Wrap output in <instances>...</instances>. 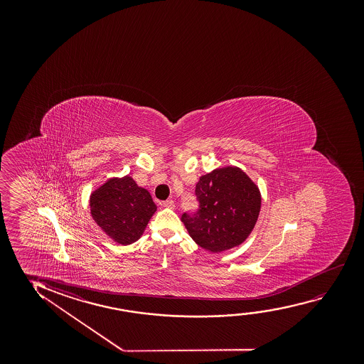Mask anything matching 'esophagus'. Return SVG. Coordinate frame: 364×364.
Returning <instances> with one entry per match:
<instances>
[{
    "label": "esophagus",
    "instance_id": "1",
    "mask_svg": "<svg viewBox=\"0 0 364 364\" xmlns=\"http://www.w3.org/2000/svg\"><path fill=\"white\" fill-rule=\"evenodd\" d=\"M161 205H163L164 208H168V209H175V203L173 200H166V201H164Z\"/></svg>",
    "mask_w": 364,
    "mask_h": 364
}]
</instances>
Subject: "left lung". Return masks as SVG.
Returning a JSON list of instances; mask_svg holds the SVG:
<instances>
[{
  "mask_svg": "<svg viewBox=\"0 0 364 364\" xmlns=\"http://www.w3.org/2000/svg\"><path fill=\"white\" fill-rule=\"evenodd\" d=\"M195 195L199 210L184 213L191 239L210 252H223L242 244L254 230L261 209L257 185L237 166H225L203 175Z\"/></svg>",
  "mask_w": 364,
  "mask_h": 364,
  "instance_id": "1",
  "label": "left lung"
}]
</instances>
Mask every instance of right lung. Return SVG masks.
Masks as SVG:
<instances>
[{
  "instance_id": "obj_1",
  "label": "right lung",
  "mask_w": 364,
  "mask_h": 364,
  "mask_svg": "<svg viewBox=\"0 0 364 364\" xmlns=\"http://www.w3.org/2000/svg\"><path fill=\"white\" fill-rule=\"evenodd\" d=\"M90 206L97 225L120 245L140 239L156 211L149 191L138 186L129 175L107 180L90 194Z\"/></svg>"
}]
</instances>
